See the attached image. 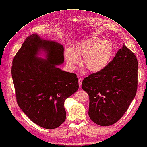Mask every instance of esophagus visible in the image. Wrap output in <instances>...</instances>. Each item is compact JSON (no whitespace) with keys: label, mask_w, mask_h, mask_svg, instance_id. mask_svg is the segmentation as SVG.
I'll return each instance as SVG.
<instances>
[{"label":"esophagus","mask_w":147,"mask_h":147,"mask_svg":"<svg viewBox=\"0 0 147 147\" xmlns=\"http://www.w3.org/2000/svg\"><path fill=\"white\" fill-rule=\"evenodd\" d=\"M82 83V79H81V78L79 79V87H80V88H81Z\"/></svg>","instance_id":"34e87169"}]
</instances>
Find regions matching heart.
<instances>
[{
  "instance_id": "1",
  "label": "heart",
  "mask_w": 147,
  "mask_h": 147,
  "mask_svg": "<svg viewBox=\"0 0 147 147\" xmlns=\"http://www.w3.org/2000/svg\"><path fill=\"white\" fill-rule=\"evenodd\" d=\"M113 52V46L110 41L92 37L79 41L72 49L66 50L65 57L68 66L71 68L78 64L79 58L82 57V68L88 73L97 74L109 65Z\"/></svg>"
}]
</instances>
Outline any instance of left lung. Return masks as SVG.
<instances>
[{
	"label": "left lung",
	"instance_id": "left-lung-1",
	"mask_svg": "<svg viewBox=\"0 0 147 147\" xmlns=\"http://www.w3.org/2000/svg\"><path fill=\"white\" fill-rule=\"evenodd\" d=\"M138 69L136 56L123 44L105 69L84 79L82 88L89 95L88 114L94 123L109 126L122 118L136 94Z\"/></svg>",
	"mask_w": 147,
	"mask_h": 147
}]
</instances>
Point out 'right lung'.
I'll list each match as a JSON object with an SVG mask.
<instances>
[{"label": "right lung", "instance_id": "right-lung-1", "mask_svg": "<svg viewBox=\"0 0 147 147\" xmlns=\"http://www.w3.org/2000/svg\"><path fill=\"white\" fill-rule=\"evenodd\" d=\"M41 49L47 53V60L36 56ZM63 61V46L41 40L36 34L26 38L12 61L17 104L32 122L43 128L54 129L64 122V101L79 89L76 74L56 67Z\"/></svg>", "mask_w": 147, "mask_h": 147}]
</instances>
